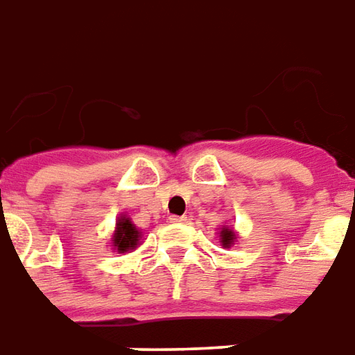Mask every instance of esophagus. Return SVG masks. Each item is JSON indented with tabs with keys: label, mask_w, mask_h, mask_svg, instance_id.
Instances as JSON below:
<instances>
[{
	"label": "esophagus",
	"mask_w": 355,
	"mask_h": 355,
	"mask_svg": "<svg viewBox=\"0 0 355 355\" xmlns=\"http://www.w3.org/2000/svg\"><path fill=\"white\" fill-rule=\"evenodd\" d=\"M170 222H172V223H185V222H187V218H185V216H172V218H170Z\"/></svg>",
	"instance_id": "obj_1"
}]
</instances>
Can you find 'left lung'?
<instances>
[{
  "label": "left lung",
  "mask_w": 355,
  "mask_h": 355,
  "mask_svg": "<svg viewBox=\"0 0 355 355\" xmlns=\"http://www.w3.org/2000/svg\"><path fill=\"white\" fill-rule=\"evenodd\" d=\"M218 235H220V245H222L223 248H231V246L237 243V231L230 230V227H225V225L220 230Z\"/></svg>",
  "instance_id": "8db88e82"
}]
</instances>
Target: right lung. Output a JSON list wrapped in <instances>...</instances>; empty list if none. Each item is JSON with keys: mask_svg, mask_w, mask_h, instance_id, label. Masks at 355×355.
Wrapping results in <instances>:
<instances>
[{"mask_svg": "<svg viewBox=\"0 0 355 355\" xmlns=\"http://www.w3.org/2000/svg\"><path fill=\"white\" fill-rule=\"evenodd\" d=\"M139 245H141V231L135 227L130 216L120 214L112 231V237H110V246L114 248V252L124 254L133 252Z\"/></svg>", "mask_w": 355, "mask_h": 355, "instance_id": "1", "label": "right lung"}]
</instances>
